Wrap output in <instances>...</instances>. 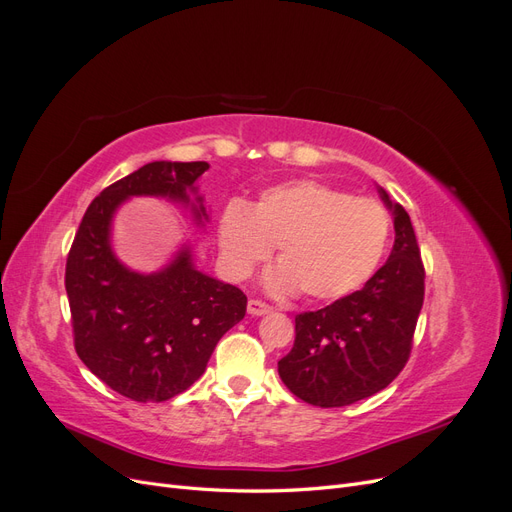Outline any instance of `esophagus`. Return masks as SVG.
I'll return each mask as SVG.
<instances>
[{"label":"esophagus","mask_w":512,"mask_h":512,"mask_svg":"<svg viewBox=\"0 0 512 512\" xmlns=\"http://www.w3.org/2000/svg\"><path fill=\"white\" fill-rule=\"evenodd\" d=\"M269 312H271V307L267 303H262L258 299L247 301V314H250V316H265Z\"/></svg>","instance_id":"obj_1"}]
</instances>
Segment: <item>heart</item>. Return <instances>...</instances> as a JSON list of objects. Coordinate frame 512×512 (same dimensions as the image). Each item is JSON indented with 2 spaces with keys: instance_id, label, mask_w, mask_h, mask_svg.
<instances>
[{
  "instance_id": "heart-1",
  "label": "heart",
  "mask_w": 512,
  "mask_h": 512,
  "mask_svg": "<svg viewBox=\"0 0 512 512\" xmlns=\"http://www.w3.org/2000/svg\"><path fill=\"white\" fill-rule=\"evenodd\" d=\"M389 239L391 215L382 203L320 181L275 185L252 207L232 200L218 228L230 277L245 280L277 245L282 265L267 275V288L277 294L301 290L314 303L363 288L378 271Z\"/></svg>"
}]
</instances>
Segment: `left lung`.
Instances as JSON below:
<instances>
[{
  "mask_svg": "<svg viewBox=\"0 0 512 512\" xmlns=\"http://www.w3.org/2000/svg\"><path fill=\"white\" fill-rule=\"evenodd\" d=\"M395 245L374 277L344 299L294 318V346L277 363L290 393L342 408L386 389L406 367L425 297V269L408 211L391 203Z\"/></svg>",
  "mask_w": 512,
  "mask_h": 512,
  "instance_id": "obj_1",
  "label": "left lung"
}]
</instances>
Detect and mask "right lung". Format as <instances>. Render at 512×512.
I'll use <instances>...</instances> for the list:
<instances>
[{"label": "right lung", "instance_id": "right-lung-1", "mask_svg": "<svg viewBox=\"0 0 512 512\" xmlns=\"http://www.w3.org/2000/svg\"><path fill=\"white\" fill-rule=\"evenodd\" d=\"M207 162H149L91 200L66 260L74 348L91 374L123 397L158 404L205 374L220 337L245 316L247 297L200 273L190 247L156 273L128 269L111 222L130 196H162L209 220L196 181ZM195 200H189V194Z\"/></svg>", "mask_w": 512, "mask_h": 512}]
</instances>
